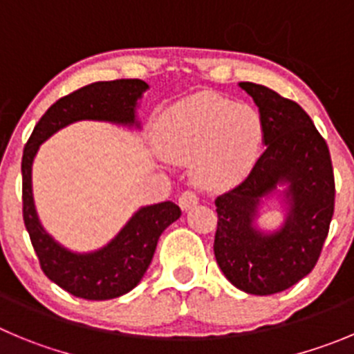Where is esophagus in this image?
Returning <instances> with one entry per match:
<instances>
[{"label": "esophagus", "instance_id": "1", "mask_svg": "<svg viewBox=\"0 0 354 354\" xmlns=\"http://www.w3.org/2000/svg\"><path fill=\"white\" fill-rule=\"evenodd\" d=\"M197 203H199V196H197L194 190H185V192L178 197V204H180L181 209L185 211L190 209L192 206H196Z\"/></svg>", "mask_w": 354, "mask_h": 354}]
</instances>
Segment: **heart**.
Masks as SVG:
<instances>
[{
  "label": "heart",
  "instance_id": "obj_1",
  "mask_svg": "<svg viewBox=\"0 0 354 354\" xmlns=\"http://www.w3.org/2000/svg\"><path fill=\"white\" fill-rule=\"evenodd\" d=\"M262 140L263 124L255 108L216 94H199L166 111L157 145L171 160L197 158V181L222 188L246 176Z\"/></svg>",
  "mask_w": 354,
  "mask_h": 354
}]
</instances>
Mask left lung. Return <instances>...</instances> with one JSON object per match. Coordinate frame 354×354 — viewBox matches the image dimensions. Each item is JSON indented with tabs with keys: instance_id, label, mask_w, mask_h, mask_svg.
Masks as SVG:
<instances>
[{
	"instance_id": "1",
	"label": "left lung",
	"mask_w": 354,
	"mask_h": 354,
	"mask_svg": "<svg viewBox=\"0 0 354 354\" xmlns=\"http://www.w3.org/2000/svg\"><path fill=\"white\" fill-rule=\"evenodd\" d=\"M239 87L259 106L266 151L243 183L214 201V259L236 288L272 295L315 269L333 216L335 180L326 141L295 101L252 82ZM279 183L289 185V216L277 233L263 234L252 227L256 207Z\"/></svg>"
}]
</instances>
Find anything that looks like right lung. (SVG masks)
<instances>
[{
	"label": "right lung",
	"instance_id": "obj_1",
	"mask_svg": "<svg viewBox=\"0 0 354 354\" xmlns=\"http://www.w3.org/2000/svg\"><path fill=\"white\" fill-rule=\"evenodd\" d=\"M148 85L138 78L95 82L55 101L39 118L22 155V218L45 276L68 293L87 300H108L131 292L147 272L160 234L180 218L171 201L141 207L108 246L78 255L59 246L36 216L31 190L32 158L39 145L77 120L136 124L134 108Z\"/></svg>",
	"mask_w": 354,
	"mask_h": 354
}]
</instances>
